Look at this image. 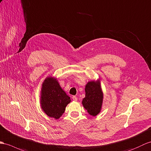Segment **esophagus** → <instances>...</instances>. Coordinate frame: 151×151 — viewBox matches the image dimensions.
<instances>
[{"label": "esophagus", "instance_id": "esophagus-1", "mask_svg": "<svg viewBox=\"0 0 151 151\" xmlns=\"http://www.w3.org/2000/svg\"><path fill=\"white\" fill-rule=\"evenodd\" d=\"M72 99H73V100H74V101H77V100H78V99H77V97L76 96H73L72 97Z\"/></svg>", "mask_w": 151, "mask_h": 151}]
</instances>
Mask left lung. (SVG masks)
<instances>
[{"label": "left lung", "mask_w": 151, "mask_h": 151, "mask_svg": "<svg viewBox=\"0 0 151 151\" xmlns=\"http://www.w3.org/2000/svg\"><path fill=\"white\" fill-rule=\"evenodd\" d=\"M85 91L86 97L82 100L83 106L90 115L95 116L101 111L104 98L100 80L89 82L86 86Z\"/></svg>", "instance_id": "1"}]
</instances>
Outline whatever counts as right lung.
Wrapping results in <instances>:
<instances>
[{
  "mask_svg": "<svg viewBox=\"0 0 151 151\" xmlns=\"http://www.w3.org/2000/svg\"><path fill=\"white\" fill-rule=\"evenodd\" d=\"M40 95L42 109L48 116L55 119L60 118L71 102L70 97L62 89L57 78L52 76L44 80Z\"/></svg>",
  "mask_w": 151,
  "mask_h": 151,
  "instance_id": "1",
  "label": "right lung"
}]
</instances>
